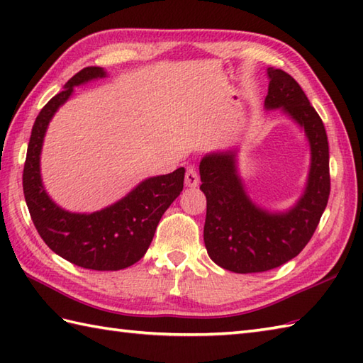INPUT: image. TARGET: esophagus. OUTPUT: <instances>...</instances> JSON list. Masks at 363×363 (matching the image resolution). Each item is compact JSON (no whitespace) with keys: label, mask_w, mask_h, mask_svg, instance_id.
<instances>
[{"label":"esophagus","mask_w":363,"mask_h":363,"mask_svg":"<svg viewBox=\"0 0 363 363\" xmlns=\"http://www.w3.org/2000/svg\"><path fill=\"white\" fill-rule=\"evenodd\" d=\"M199 184V176L194 167H189L186 172V186L187 187H196Z\"/></svg>","instance_id":"1"}]
</instances>
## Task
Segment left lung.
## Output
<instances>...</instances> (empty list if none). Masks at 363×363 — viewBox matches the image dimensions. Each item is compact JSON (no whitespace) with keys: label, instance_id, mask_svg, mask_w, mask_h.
I'll use <instances>...</instances> for the list:
<instances>
[{"label":"left lung","instance_id":"1","mask_svg":"<svg viewBox=\"0 0 363 363\" xmlns=\"http://www.w3.org/2000/svg\"><path fill=\"white\" fill-rule=\"evenodd\" d=\"M267 109L284 107L304 128L312 164L303 198L291 211L269 213L254 206L237 176L234 152H213L199 164L207 199L204 243L209 257L234 273H260L284 265L309 243L326 209L330 174L326 129L299 84L268 68Z\"/></svg>","mask_w":363,"mask_h":363}]
</instances>
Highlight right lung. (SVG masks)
Here are the masks:
<instances>
[{
  "mask_svg": "<svg viewBox=\"0 0 363 363\" xmlns=\"http://www.w3.org/2000/svg\"><path fill=\"white\" fill-rule=\"evenodd\" d=\"M103 76L106 72L99 67L82 68L37 115L23 168V194L37 233L54 252L82 268L113 272L145 256L162 215L182 191L186 169L181 167L169 174L150 177L118 203L89 215L67 212L51 201L40 179L46 126L74 86Z\"/></svg>",
  "mask_w": 363,
  "mask_h": 363,
  "instance_id": "1",
  "label": "right lung"
}]
</instances>
